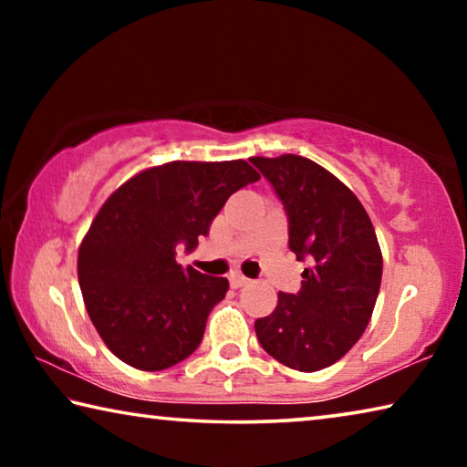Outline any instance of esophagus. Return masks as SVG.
Masks as SVG:
<instances>
[{
    "instance_id": "obj_1",
    "label": "esophagus",
    "mask_w": 467,
    "mask_h": 467,
    "mask_svg": "<svg viewBox=\"0 0 467 467\" xmlns=\"http://www.w3.org/2000/svg\"><path fill=\"white\" fill-rule=\"evenodd\" d=\"M228 280H231L233 288H241V286H244V284H249V278H244V275L239 274V272L231 274V278H228Z\"/></svg>"
}]
</instances>
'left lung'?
<instances>
[{
    "label": "left lung",
    "mask_w": 467,
    "mask_h": 467,
    "mask_svg": "<svg viewBox=\"0 0 467 467\" xmlns=\"http://www.w3.org/2000/svg\"><path fill=\"white\" fill-rule=\"evenodd\" d=\"M249 161L284 203L290 251L309 262L300 290L278 292V305L255 321V334L282 365L315 373L342 358L373 315L383 274L375 228L358 197L309 158Z\"/></svg>",
    "instance_id": "obj_1"
}]
</instances>
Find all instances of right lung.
Wrapping results in <instances>:
<instances>
[{"instance_id":"add662e5","label":"right lung","mask_w":467,"mask_h":467,"mask_svg":"<svg viewBox=\"0 0 467 467\" xmlns=\"http://www.w3.org/2000/svg\"><path fill=\"white\" fill-rule=\"evenodd\" d=\"M259 181L244 161H175L138 172L102 203L78 251L90 321L125 365L162 370L200 346L228 280L177 264L210 233L228 197Z\"/></svg>"}]
</instances>
